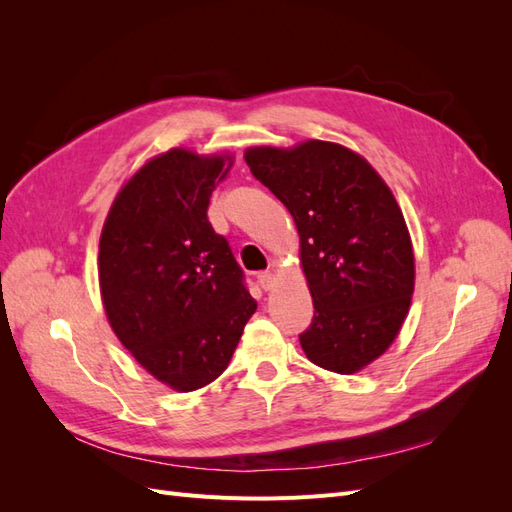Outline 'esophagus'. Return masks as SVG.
<instances>
[{
  "label": "esophagus",
  "mask_w": 512,
  "mask_h": 512,
  "mask_svg": "<svg viewBox=\"0 0 512 512\" xmlns=\"http://www.w3.org/2000/svg\"><path fill=\"white\" fill-rule=\"evenodd\" d=\"M258 282H260V286L265 288V290H271L273 284H275V275H273L271 271H262V273L258 275Z\"/></svg>",
  "instance_id": "esophagus-1"
}]
</instances>
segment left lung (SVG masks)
I'll return each mask as SVG.
<instances>
[{
  "instance_id": "obj_1",
  "label": "left lung",
  "mask_w": 512,
  "mask_h": 512,
  "mask_svg": "<svg viewBox=\"0 0 512 512\" xmlns=\"http://www.w3.org/2000/svg\"><path fill=\"white\" fill-rule=\"evenodd\" d=\"M252 175L299 230L314 320L299 337L314 365L356 374L395 342L414 292V247L386 181L361 153L331 141L245 149Z\"/></svg>"
}]
</instances>
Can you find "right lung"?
Segmentation results:
<instances>
[{
	"label": "right lung",
	"instance_id": "obj_1",
	"mask_svg": "<svg viewBox=\"0 0 512 512\" xmlns=\"http://www.w3.org/2000/svg\"><path fill=\"white\" fill-rule=\"evenodd\" d=\"M232 164V153L185 147L153 156L121 185L102 226L106 320L136 363L179 393L222 376L258 305L207 220Z\"/></svg>",
	"mask_w": 512,
	"mask_h": 512
}]
</instances>
